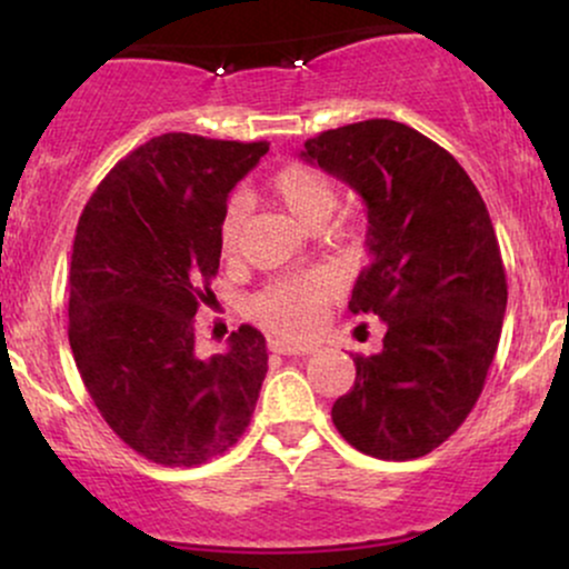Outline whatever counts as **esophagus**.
<instances>
[{
    "label": "esophagus",
    "mask_w": 569,
    "mask_h": 569,
    "mask_svg": "<svg viewBox=\"0 0 569 569\" xmlns=\"http://www.w3.org/2000/svg\"><path fill=\"white\" fill-rule=\"evenodd\" d=\"M270 350L278 356H307V352H316V345H293L283 342V339H270Z\"/></svg>",
    "instance_id": "obj_1"
}]
</instances>
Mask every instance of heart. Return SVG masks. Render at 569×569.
<instances>
[{
	"mask_svg": "<svg viewBox=\"0 0 569 569\" xmlns=\"http://www.w3.org/2000/svg\"><path fill=\"white\" fill-rule=\"evenodd\" d=\"M270 194L283 202L291 217L310 230H318L337 208V189L329 176L307 162H289L270 176ZM243 202L230 200L219 221L221 257H234L240 248ZM337 280L323 270L276 278L251 299V312L259 323L283 339H305L323 321L326 305L335 299Z\"/></svg>",
	"mask_w": 569,
	"mask_h": 569,
	"instance_id": "1",
	"label": "heart"
}]
</instances>
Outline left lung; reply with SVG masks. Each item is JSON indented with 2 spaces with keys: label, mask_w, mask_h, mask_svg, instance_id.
<instances>
[{
  "label": "left lung",
  "mask_w": 569,
  "mask_h": 569,
  "mask_svg": "<svg viewBox=\"0 0 569 569\" xmlns=\"http://www.w3.org/2000/svg\"><path fill=\"white\" fill-rule=\"evenodd\" d=\"M302 158L367 202L371 259L348 307L388 326L382 352L352 358L331 420L358 452L415 460L466 422L498 352L508 283L492 219L460 162L403 122L323 130Z\"/></svg>",
  "instance_id": "8db88e82"
}]
</instances>
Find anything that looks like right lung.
Here are the masks:
<instances>
[{"instance_id": "1", "label": "right lung", "mask_w": 569, "mask_h": 569, "mask_svg": "<svg viewBox=\"0 0 569 569\" xmlns=\"http://www.w3.org/2000/svg\"><path fill=\"white\" fill-rule=\"evenodd\" d=\"M270 149L162 133L96 187L74 234L69 345L107 426L158 466L224 455L251 422L267 375L253 326L208 361L194 316L211 305L227 194Z\"/></svg>"}]
</instances>
